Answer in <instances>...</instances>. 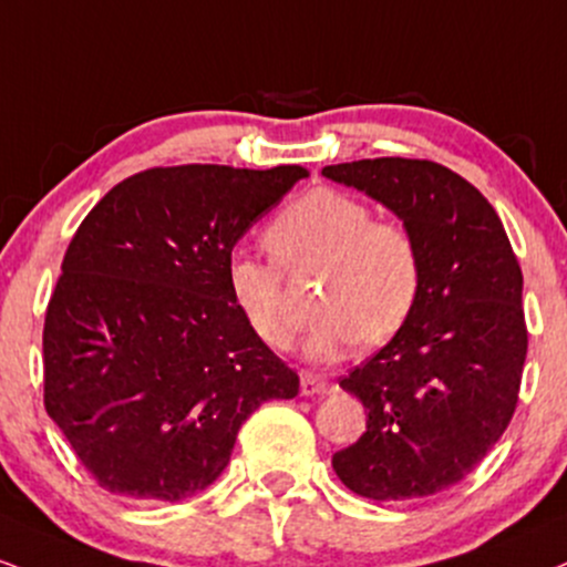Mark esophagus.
Instances as JSON below:
<instances>
[{
	"mask_svg": "<svg viewBox=\"0 0 567 567\" xmlns=\"http://www.w3.org/2000/svg\"><path fill=\"white\" fill-rule=\"evenodd\" d=\"M332 391H336V385H332L327 378H322V374L301 372V393L303 395H324Z\"/></svg>",
	"mask_w": 567,
	"mask_h": 567,
	"instance_id": "obj_1",
	"label": "esophagus"
}]
</instances>
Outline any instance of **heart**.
<instances>
[{
	"label": "heart",
	"instance_id": "obj_1",
	"mask_svg": "<svg viewBox=\"0 0 567 567\" xmlns=\"http://www.w3.org/2000/svg\"><path fill=\"white\" fill-rule=\"evenodd\" d=\"M275 261L235 254L227 261L231 303L261 343L288 351L301 330L278 269L322 271L309 338L313 359H338L359 340L385 343L401 332L422 292V250L412 227L374 216L370 203L338 187H313L264 231Z\"/></svg>",
	"mask_w": 567,
	"mask_h": 567
}]
</instances>
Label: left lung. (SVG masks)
Returning a JSON list of instances; mask_svg holds the SVG:
<instances>
[{
	"instance_id": "left-lung-1",
	"label": "left lung",
	"mask_w": 567,
	"mask_h": 567,
	"mask_svg": "<svg viewBox=\"0 0 567 567\" xmlns=\"http://www.w3.org/2000/svg\"><path fill=\"white\" fill-rule=\"evenodd\" d=\"M322 174L385 203L422 250L412 319L340 380L364 404L367 433L332 467L374 502L439 494L467 478L515 414L528 353L520 264L491 203L441 163L367 158Z\"/></svg>"
}]
</instances>
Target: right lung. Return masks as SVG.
Listing matches in <instances>:
<instances>
[{"instance_id": "add662e5", "label": "right lung", "mask_w": 567, "mask_h": 567, "mask_svg": "<svg viewBox=\"0 0 567 567\" xmlns=\"http://www.w3.org/2000/svg\"><path fill=\"white\" fill-rule=\"evenodd\" d=\"M189 163L128 176L89 210L44 313V409L97 486L182 502L227 467L298 374L227 290L231 248L303 179Z\"/></svg>"}]
</instances>
